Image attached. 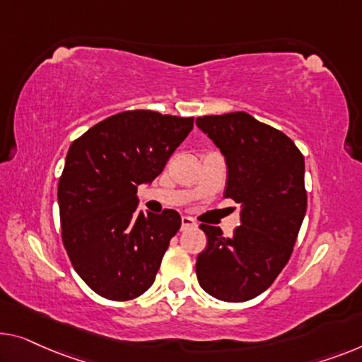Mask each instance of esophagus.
Listing matches in <instances>:
<instances>
[{"mask_svg": "<svg viewBox=\"0 0 362 362\" xmlns=\"http://www.w3.org/2000/svg\"><path fill=\"white\" fill-rule=\"evenodd\" d=\"M193 228H197L195 221H193L190 216H183V218H182V230L193 229Z\"/></svg>", "mask_w": 362, "mask_h": 362, "instance_id": "obj_1", "label": "esophagus"}]
</instances>
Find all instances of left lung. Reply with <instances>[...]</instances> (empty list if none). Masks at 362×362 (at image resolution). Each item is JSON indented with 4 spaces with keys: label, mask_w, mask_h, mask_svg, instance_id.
<instances>
[{
    "label": "left lung",
    "mask_w": 362,
    "mask_h": 362,
    "mask_svg": "<svg viewBox=\"0 0 362 362\" xmlns=\"http://www.w3.org/2000/svg\"><path fill=\"white\" fill-rule=\"evenodd\" d=\"M224 154V197L240 203V226L224 237L202 224L206 249L197 257V278L209 296L226 302L257 298L288 263L307 209L304 156L293 139L245 112L197 118Z\"/></svg>",
    "instance_id": "1"
}]
</instances>
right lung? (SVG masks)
<instances>
[{
  "mask_svg": "<svg viewBox=\"0 0 362 362\" xmlns=\"http://www.w3.org/2000/svg\"><path fill=\"white\" fill-rule=\"evenodd\" d=\"M193 128V117L127 110L69 146L58 182L62 239L73 268L102 298L129 300L151 288L182 219L175 209L138 213L149 183Z\"/></svg>",
  "mask_w": 362,
  "mask_h": 362,
  "instance_id": "add662e5",
  "label": "right lung"
}]
</instances>
